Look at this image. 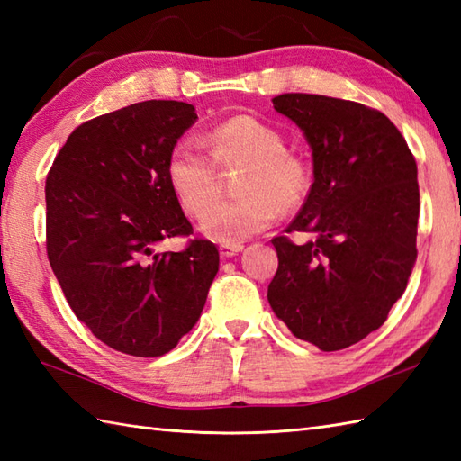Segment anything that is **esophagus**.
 <instances>
[{
	"label": "esophagus",
	"instance_id": "1",
	"mask_svg": "<svg viewBox=\"0 0 461 461\" xmlns=\"http://www.w3.org/2000/svg\"><path fill=\"white\" fill-rule=\"evenodd\" d=\"M241 249H243L241 243H221V246H220L221 258H233V256H238V253H240Z\"/></svg>",
	"mask_w": 461,
	"mask_h": 461
}]
</instances>
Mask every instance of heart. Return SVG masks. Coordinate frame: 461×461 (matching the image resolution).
Returning a JSON list of instances; mask_svg holds the SVG:
<instances>
[{
	"label": "heart",
	"mask_w": 461,
	"mask_h": 461,
	"mask_svg": "<svg viewBox=\"0 0 461 461\" xmlns=\"http://www.w3.org/2000/svg\"><path fill=\"white\" fill-rule=\"evenodd\" d=\"M205 156L190 144L174 146L166 178L180 208L202 218L219 193L215 167L240 165L234 189L240 195L205 212L200 231L220 243H240L267 230L281 213L295 212L312 185L305 156L285 149L279 131L253 116L238 114L202 136Z\"/></svg>",
	"instance_id": "heart-1"
}]
</instances>
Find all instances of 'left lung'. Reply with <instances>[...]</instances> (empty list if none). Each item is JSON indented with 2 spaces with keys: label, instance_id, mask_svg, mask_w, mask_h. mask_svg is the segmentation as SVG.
Listing matches in <instances>:
<instances>
[{
  "label": "left lung",
  "instance_id": "1",
  "mask_svg": "<svg viewBox=\"0 0 461 461\" xmlns=\"http://www.w3.org/2000/svg\"><path fill=\"white\" fill-rule=\"evenodd\" d=\"M312 150L311 192L273 238L279 267L267 299L301 340L340 350L382 327L416 261L418 168L386 114L360 103L287 93L273 99Z\"/></svg>",
  "mask_w": 461,
  "mask_h": 461
}]
</instances>
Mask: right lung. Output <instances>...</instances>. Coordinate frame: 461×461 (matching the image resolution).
Returning <instances> with one entry per match:
<instances>
[{
  "label": "right lung",
  "instance_id": "right-lung-1",
  "mask_svg": "<svg viewBox=\"0 0 461 461\" xmlns=\"http://www.w3.org/2000/svg\"><path fill=\"white\" fill-rule=\"evenodd\" d=\"M198 119L178 101H144L68 134L45 182L47 258L68 307L93 335L132 357H162L200 319L218 248L190 240L154 251L192 223L166 160Z\"/></svg>",
  "mask_w": 461,
  "mask_h": 461
}]
</instances>
